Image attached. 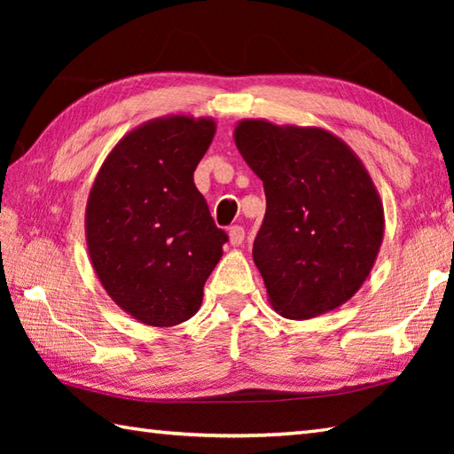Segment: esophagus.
I'll return each instance as SVG.
<instances>
[{
  "instance_id": "34e87169",
  "label": "esophagus",
  "mask_w": 454,
  "mask_h": 454,
  "mask_svg": "<svg viewBox=\"0 0 454 454\" xmlns=\"http://www.w3.org/2000/svg\"><path fill=\"white\" fill-rule=\"evenodd\" d=\"M228 238H230V244H232L234 247L242 246L244 244V238H246V232L242 226H232L228 230Z\"/></svg>"
}]
</instances>
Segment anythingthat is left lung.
<instances>
[{"label":"left lung","mask_w":454,"mask_h":454,"mask_svg":"<svg viewBox=\"0 0 454 454\" xmlns=\"http://www.w3.org/2000/svg\"><path fill=\"white\" fill-rule=\"evenodd\" d=\"M234 142L263 181L254 262L288 320L332 312L359 291L384 238V207L361 158L320 127L244 119Z\"/></svg>","instance_id":"8db88e82"}]
</instances>
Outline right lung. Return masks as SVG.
<instances>
[{
	"label": "right lung",
	"instance_id": "obj_1",
	"mask_svg": "<svg viewBox=\"0 0 454 454\" xmlns=\"http://www.w3.org/2000/svg\"><path fill=\"white\" fill-rule=\"evenodd\" d=\"M216 132L210 117L152 119L114 144L85 207L95 275L121 310L171 327L195 316L228 239L192 181Z\"/></svg>",
	"mask_w": 454,
	"mask_h": 454
}]
</instances>
